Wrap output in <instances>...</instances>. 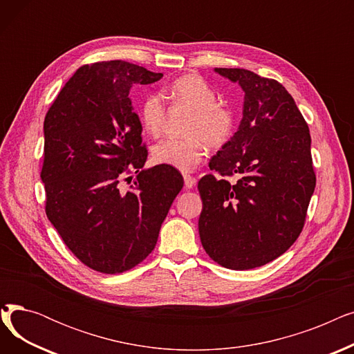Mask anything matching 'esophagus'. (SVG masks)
<instances>
[{"instance_id":"obj_1","label":"esophagus","mask_w":354,"mask_h":354,"mask_svg":"<svg viewBox=\"0 0 354 354\" xmlns=\"http://www.w3.org/2000/svg\"><path fill=\"white\" fill-rule=\"evenodd\" d=\"M183 180H185V187H187L188 189L194 188L195 183H196V179L191 175H183Z\"/></svg>"}]
</instances>
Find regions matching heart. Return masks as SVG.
<instances>
[{
	"label": "heart",
	"instance_id": "heart-1",
	"mask_svg": "<svg viewBox=\"0 0 354 354\" xmlns=\"http://www.w3.org/2000/svg\"><path fill=\"white\" fill-rule=\"evenodd\" d=\"M166 96L174 103L187 107L192 116L185 129L187 138H167L152 147V160L182 172H191L205 155V145L211 149L224 146L234 130V113L216 103V91L198 74H185L166 88ZM165 103L158 95L146 97L140 107V120L146 132L158 136L165 122Z\"/></svg>",
	"mask_w": 354,
	"mask_h": 354
}]
</instances>
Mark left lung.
Here are the masks:
<instances>
[{"label": "left lung", "instance_id": "8db88e82", "mask_svg": "<svg viewBox=\"0 0 354 354\" xmlns=\"http://www.w3.org/2000/svg\"><path fill=\"white\" fill-rule=\"evenodd\" d=\"M244 90L243 119L198 189L203 250L230 270L261 267L303 231L315 188L308 126L286 87L245 68H215ZM224 176H236L231 184Z\"/></svg>", "mask_w": 354, "mask_h": 354}]
</instances>
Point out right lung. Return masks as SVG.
<instances>
[{"instance_id": "obj_1", "label": "right lung", "mask_w": 354, "mask_h": 354, "mask_svg": "<svg viewBox=\"0 0 354 354\" xmlns=\"http://www.w3.org/2000/svg\"><path fill=\"white\" fill-rule=\"evenodd\" d=\"M162 76L122 60L86 64L44 119L47 218L68 250L99 272H124L153 251L183 187L175 167L142 169L147 151L129 91ZM132 171L138 176L126 190L121 182Z\"/></svg>"}]
</instances>
